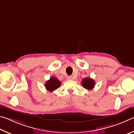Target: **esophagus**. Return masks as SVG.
Instances as JSON below:
<instances>
[{"label": "esophagus", "mask_w": 134, "mask_h": 134, "mask_svg": "<svg viewBox=\"0 0 134 134\" xmlns=\"http://www.w3.org/2000/svg\"><path fill=\"white\" fill-rule=\"evenodd\" d=\"M68 79H69V80H71V79H72V76H69L68 77Z\"/></svg>", "instance_id": "34e87169"}]
</instances>
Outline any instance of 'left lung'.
I'll return each mask as SVG.
<instances>
[{
	"label": "left lung",
	"mask_w": 134,
	"mask_h": 134,
	"mask_svg": "<svg viewBox=\"0 0 134 134\" xmlns=\"http://www.w3.org/2000/svg\"><path fill=\"white\" fill-rule=\"evenodd\" d=\"M82 84L84 88L88 90H92L95 86V81L90 78H85L82 81Z\"/></svg>",
	"instance_id": "1"
}]
</instances>
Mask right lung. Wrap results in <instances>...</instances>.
<instances>
[{
	"label": "right lung",
	"mask_w": 134,
	"mask_h": 134,
	"mask_svg": "<svg viewBox=\"0 0 134 134\" xmlns=\"http://www.w3.org/2000/svg\"><path fill=\"white\" fill-rule=\"evenodd\" d=\"M61 82L55 77H51L50 79L47 81L45 83L46 89L49 92H53L59 87Z\"/></svg>",
	"instance_id": "right-lung-1"
}]
</instances>
